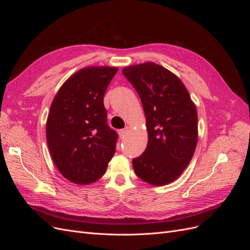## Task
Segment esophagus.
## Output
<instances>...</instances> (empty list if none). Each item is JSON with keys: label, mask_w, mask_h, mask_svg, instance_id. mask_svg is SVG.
Wrapping results in <instances>:
<instances>
[{"label": "esophagus", "mask_w": 250, "mask_h": 250, "mask_svg": "<svg viewBox=\"0 0 250 250\" xmlns=\"http://www.w3.org/2000/svg\"><path fill=\"white\" fill-rule=\"evenodd\" d=\"M129 129H130V127H129V126H126V127L124 128V129H121V130L119 131L120 137H121V138H124V137H126L127 133L129 132Z\"/></svg>", "instance_id": "obj_1"}]
</instances>
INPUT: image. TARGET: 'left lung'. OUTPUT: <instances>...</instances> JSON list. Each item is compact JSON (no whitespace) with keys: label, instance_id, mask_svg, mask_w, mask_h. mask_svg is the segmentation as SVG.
Listing matches in <instances>:
<instances>
[{"label":"left lung","instance_id":"obj_1","mask_svg":"<svg viewBox=\"0 0 250 250\" xmlns=\"http://www.w3.org/2000/svg\"><path fill=\"white\" fill-rule=\"evenodd\" d=\"M146 117L148 143L132 161L137 176L162 187L177 179L190 164L198 140L197 108L178 76L155 62L125 66Z\"/></svg>","mask_w":250,"mask_h":250}]
</instances>
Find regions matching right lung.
Here are the masks:
<instances>
[{"label": "right lung", "instance_id": "1", "mask_svg": "<svg viewBox=\"0 0 250 250\" xmlns=\"http://www.w3.org/2000/svg\"><path fill=\"white\" fill-rule=\"evenodd\" d=\"M116 66H86L60 86L46 124L52 160L62 175L76 185L100 179L116 151L118 135L106 123L103 97Z\"/></svg>", "mask_w": 250, "mask_h": 250}]
</instances>
